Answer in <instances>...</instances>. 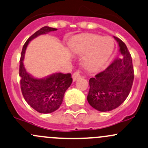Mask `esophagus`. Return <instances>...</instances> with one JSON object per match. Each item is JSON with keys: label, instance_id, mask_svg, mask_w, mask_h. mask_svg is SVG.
I'll return each mask as SVG.
<instances>
[{"label": "esophagus", "instance_id": "34e87169", "mask_svg": "<svg viewBox=\"0 0 148 148\" xmlns=\"http://www.w3.org/2000/svg\"><path fill=\"white\" fill-rule=\"evenodd\" d=\"M80 71H77L72 74V79L74 81H77V79H79V78H81V74H80Z\"/></svg>", "mask_w": 148, "mask_h": 148}]
</instances>
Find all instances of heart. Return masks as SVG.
I'll use <instances>...</instances> for the list:
<instances>
[{"label":"heart","instance_id":"1","mask_svg":"<svg viewBox=\"0 0 148 148\" xmlns=\"http://www.w3.org/2000/svg\"><path fill=\"white\" fill-rule=\"evenodd\" d=\"M115 43L111 37L87 34L76 37L69 44L74 53L86 54L83 64L86 69H99L106 64L114 50Z\"/></svg>","mask_w":148,"mask_h":148}]
</instances>
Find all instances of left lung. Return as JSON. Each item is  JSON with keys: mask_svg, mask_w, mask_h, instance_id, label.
I'll use <instances>...</instances> for the list:
<instances>
[{"mask_svg": "<svg viewBox=\"0 0 148 148\" xmlns=\"http://www.w3.org/2000/svg\"><path fill=\"white\" fill-rule=\"evenodd\" d=\"M120 54L105 70L89 79L87 101L97 111H110L125 101L134 79L132 58L125 43L114 36Z\"/></svg>", "mask_w": 148, "mask_h": 148, "instance_id": "left-lung-1", "label": "left lung"}]
</instances>
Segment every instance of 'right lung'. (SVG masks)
Segmentation results:
<instances>
[{
    "instance_id": "add662e5",
    "label": "right lung",
    "mask_w": 148,
    "mask_h": 148,
    "mask_svg": "<svg viewBox=\"0 0 148 148\" xmlns=\"http://www.w3.org/2000/svg\"><path fill=\"white\" fill-rule=\"evenodd\" d=\"M57 29L47 26L42 27L27 39L21 52L19 75L22 94L26 102L33 109L41 113H52L60 108L65 91L72 82L71 75V74L54 73L45 78H35L27 72L23 60L26 48L31 40L39 35Z\"/></svg>"
}]
</instances>
